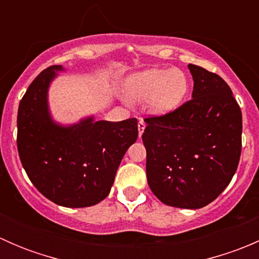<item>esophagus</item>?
Here are the masks:
<instances>
[{
  "instance_id": "1",
  "label": "esophagus",
  "mask_w": 259,
  "mask_h": 259,
  "mask_svg": "<svg viewBox=\"0 0 259 259\" xmlns=\"http://www.w3.org/2000/svg\"><path fill=\"white\" fill-rule=\"evenodd\" d=\"M144 129H145V121L143 119H140L139 122H138V132H139V138L142 137L143 133H144Z\"/></svg>"
}]
</instances>
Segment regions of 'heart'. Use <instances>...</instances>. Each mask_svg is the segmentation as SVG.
Listing matches in <instances>:
<instances>
[{"label": "heart", "mask_w": 259, "mask_h": 259, "mask_svg": "<svg viewBox=\"0 0 259 259\" xmlns=\"http://www.w3.org/2000/svg\"><path fill=\"white\" fill-rule=\"evenodd\" d=\"M189 90L185 74L176 69H149L133 74L125 82V94L134 103L149 101L153 114L176 110Z\"/></svg>", "instance_id": "heart-1"}]
</instances>
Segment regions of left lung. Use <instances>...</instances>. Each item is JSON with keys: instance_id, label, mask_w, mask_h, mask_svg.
Returning a JSON list of instances; mask_svg holds the SVG:
<instances>
[{"instance_id": "8db88e82", "label": "left lung", "mask_w": 259, "mask_h": 259, "mask_svg": "<svg viewBox=\"0 0 259 259\" xmlns=\"http://www.w3.org/2000/svg\"><path fill=\"white\" fill-rule=\"evenodd\" d=\"M192 99L163 116L145 119L146 178L164 204L199 209L231 183L242 149V111L217 74L188 65Z\"/></svg>"}]
</instances>
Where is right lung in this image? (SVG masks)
Returning <instances> with one entry per match:
<instances>
[{"mask_svg":"<svg viewBox=\"0 0 259 259\" xmlns=\"http://www.w3.org/2000/svg\"><path fill=\"white\" fill-rule=\"evenodd\" d=\"M61 65L44 70L28 86L17 114V149L32 184L61 207H91L105 199L130 145L138 120L106 121L91 116L62 125L49 106L51 82Z\"/></svg>","mask_w":259,"mask_h":259,"instance_id":"right-lung-1","label":"right lung"}]
</instances>
